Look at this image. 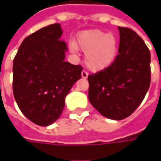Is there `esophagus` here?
<instances>
[{
    "mask_svg": "<svg viewBox=\"0 0 161 161\" xmlns=\"http://www.w3.org/2000/svg\"><path fill=\"white\" fill-rule=\"evenodd\" d=\"M88 75H89V73L86 71H81V77L83 78V79H87V78H88Z\"/></svg>",
    "mask_w": 161,
    "mask_h": 161,
    "instance_id": "esophagus-1",
    "label": "esophagus"
}]
</instances>
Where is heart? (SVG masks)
Returning a JSON list of instances; mask_svg holds the SVG:
<instances>
[{
    "label": "heart",
    "mask_w": 161,
    "mask_h": 161,
    "mask_svg": "<svg viewBox=\"0 0 161 161\" xmlns=\"http://www.w3.org/2000/svg\"><path fill=\"white\" fill-rule=\"evenodd\" d=\"M76 47L85 53V64L93 71L105 70L114 63L118 52L114 36L98 29L86 30L78 35L73 50Z\"/></svg>",
    "instance_id": "heart-1"
}]
</instances>
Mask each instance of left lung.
<instances>
[{
  "instance_id": "left-lung-1",
  "label": "left lung",
  "mask_w": 161,
  "mask_h": 161,
  "mask_svg": "<svg viewBox=\"0 0 161 161\" xmlns=\"http://www.w3.org/2000/svg\"><path fill=\"white\" fill-rule=\"evenodd\" d=\"M120 44L114 63L88 76L89 99L100 114L122 120L142 102L151 84V53L136 32L118 27Z\"/></svg>"
}]
</instances>
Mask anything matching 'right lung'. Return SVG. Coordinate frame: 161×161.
<instances>
[{"instance_id":"right-lung-1","label":"right lung","mask_w":161,"mask_h":161,"mask_svg":"<svg viewBox=\"0 0 161 161\" xmlns=\"http://www.w3.org/2000/svg\"><path fill=\"white\" fill-rule=\"evenodd\" d=\"M59 23L27 36L13 60V95L23 114L47 126L58 119L65 97L81 78L82 67L65 62L67 46Z\"/></svg>"}]
</instances>
